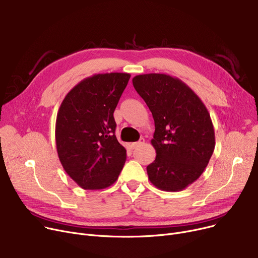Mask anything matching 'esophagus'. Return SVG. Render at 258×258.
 Segmentation results:
<instances>
[{
    "label": "esophagus",
    "mask_w": 258,
    "mask_h": 258,
    "mask_svg": "<svg viewBox=\"0 0 258 258\" xmlns=\"http://www.w3.org/2000/svg\"><path fill=\"white\" fill-rule=\"evenodd\" d=\"M143 144H144V139L141 138L138 142L132 143V144H131V147L133 148V150H135V148H137V147H139V146H141V145H143Z\"/></svg>",
    "instance_id": "34e87169"
}]
</instances>
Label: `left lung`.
I'll list each match as a JSON object with an SVG mask.
<instances>
[{
	"instance_id": "left-lung-1",
	"label": "left lung",
	"mask_w": 258,
	"mask_h": 258,
	"mask_svg": "<svg viewBox=\"0 0 258 258\" xmlns=\"http://www.w3.org/2000/svg\"><path fill=\"white\" fill-rule=\"evenodd\" d=\"M155 120L151 143L156 159L146 167L161 190L181 191L197 181L213 154L215 135L210 114L198 95L179 78L150 73L133 78Z\"/></svg>"
}]
</instances>
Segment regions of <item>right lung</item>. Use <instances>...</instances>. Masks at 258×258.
<instances>
[{
  "label": "right lung",
  "instance_id": "right-lung-1",
  "mask_svg": "<svg viewBox=\"0 0 258 258\" xmlns=\"http://www.w3.org/2000/svg\"><path fill=\"white\" fill-rule=\"evenodd\" d=\"M128 73L95 74L66 95L57 112L56 150L68 175L87 190L111 186L126 160L115 135L114 111Z\"/></svg>",
  "mask_w": 258,
  "mask_h": 258
}]
</instances>
